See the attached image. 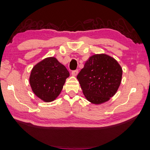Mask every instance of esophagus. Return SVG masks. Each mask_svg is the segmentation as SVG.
Segmentation results:
<instances>
[{
    "label": "esophagus",
    "instance_id": "34e87169",
    "mask_svg": "<svg viewBox=\"0 0 150 150\" xmlns=\"http://www.w3.org/2000/svg\"><path fill=\"white\" fill-rule=\"evenodd\" d=\"M78 73H79V70L78 69H75V70H73V71H72L71 74L73 76H76V75L78 74Z\"/></svg>",
    "mask_w": 150,
    "mask_h": 150
}]
</instances>
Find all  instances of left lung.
<instances>
[{"instance_id":"obj_1","label":"left lung","mask_w":150,"mask_h":150,"mask_svg":"<svg viewBox=\"0 0 150 150\" xmlns=\"http://www.w3.org/2000/svg\"><path fill=\"white\" fill-rule=\"evenodd\" d=\"M122 69L115 59L106 54L90 57L77 78L86 98L94 104L108 101L121 83Z\"/></svg>"}]
</instances>
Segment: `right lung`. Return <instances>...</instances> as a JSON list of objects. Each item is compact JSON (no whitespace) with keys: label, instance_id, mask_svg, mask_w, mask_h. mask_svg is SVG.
<instances>
[{"label":"right lung","instance_id":"1","mask_svg":"<svg viewBox=\"0 0 150 150\" xmlns=\"http://www.w3.org/2000/svg\"><path fill=\"white\" fill-rule=\"evenodd\" d=\"M69 76L66 67L55 58H45L32 69L30 84L34 93L45 102H51L60 94Z\"/></svg>","mask_w":150,"mask_h":150}]
</instances>
